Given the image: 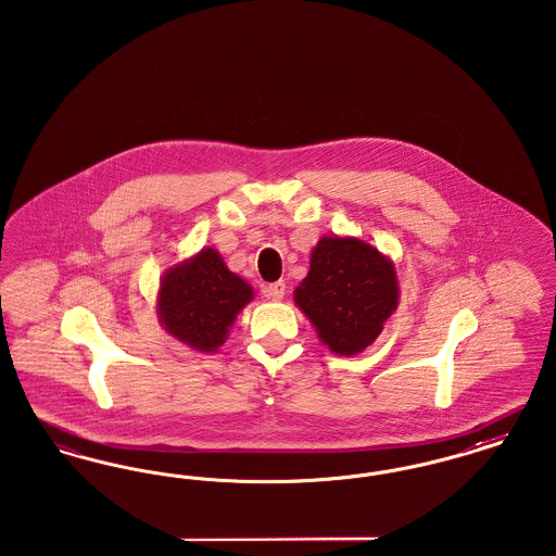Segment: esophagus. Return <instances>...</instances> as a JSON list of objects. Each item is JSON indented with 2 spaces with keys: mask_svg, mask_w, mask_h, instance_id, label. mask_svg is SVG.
Instances as JSON below:
<instances>
[{
  "mask_svg": "<svg viewBox=\"0 0 556 556\" xmlns=\"http://www.w3.org/2000/svg\"><path fill=\"white\" fill-rule=\"evenodd\" d=\"M263 293H265L268 300H281V298L286 295V283H283V281H277V283L265 286Z\"/></svg>",
  "mask_w": 556,
  "mask_h": 556,
  "instance_id": "esophagus-1",
  "label": "esophagus"
}]
</instances>
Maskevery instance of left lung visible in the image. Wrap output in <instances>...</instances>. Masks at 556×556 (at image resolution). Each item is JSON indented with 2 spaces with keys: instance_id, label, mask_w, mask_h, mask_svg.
Here are the masks:
<instances>
[{
  "instance_id": "left-lung-1",
  "label": "left lung",
  "mask_w": 556,
  "mask_h": 556,
  "mask_svg": "<svg viewBox=\"0 0 556 556\" xmlns=\"http://www.w3.org/2000/svg\"><path fill=\"white\" fill-rule=\"evenodd\" d=\"M396 266L358 238L323 236L311 254V270L293 302L333 354L354 356L369 348L396 313Z\"/></svg>"
}]
</instances>
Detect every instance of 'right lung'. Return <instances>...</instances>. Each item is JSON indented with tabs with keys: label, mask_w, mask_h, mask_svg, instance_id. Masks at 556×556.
<instances>
[{
	"label": "right lung",
	"mask_w": 556,
	"mask_h": 556,
	"mask_svg": "<svg viewBox=\"0 0 556 556\" xmlns=\"http://www.w3.org/2000/svg\"><path fill=\"white\" fill-rule=\"evenodd\" d=\"M254 300L252 286L231 273L214 248L166 268L156 313L166 333L198 352L225 344L241 308Z\"/></svg>",
	"instance_id": "obj_1"
}]
</instances>
